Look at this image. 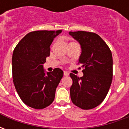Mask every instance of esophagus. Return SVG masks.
<instances>
[{"instance_id":"34e87169","label":"esophagus","mask_w":129,"mask_h":129,"mask_svg":"<svg viewBox=\"0 0 129 129\" xmlns=\"http://www.w3.org/2000/svg\"><path fill=\"white\" fill-rule=\"evenodd\" d=\"M63 75H64V76H68L69 75V73H68V72L64 71V72H63Z\"/></svg>"}]
</instances>
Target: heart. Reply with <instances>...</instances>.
<instances>
[{
	"mask_svg": "<svg viewBox=\"0 0 129 129\" xmlns=\"http://www.w3.org/2000/svg\"><path fill=\"white\" fill-rule=\"evenodd\" d=\"M74 43V42H71V43Z\"/></svg>",
	"mask_w": 129,
	"mask_h": 129,
	"instance_id": "1",
	"label": "heart"
}]
</instances>
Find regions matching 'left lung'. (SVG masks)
Segmentation results:
<instances>
[{
    "label": "left lung",
    "instance_id": "8db88e82",
    "mask_svg": "<svg viewBox=\"0 0 129 129\" xmlns=\"http://www.w3.org/2000/svg\"><path fill=\"white\" fill-rule=\"evenodd\" d=\"M69 34L81 45L79 63L84 68L81 77L70 74L73 79L70 89L71 100L82 109H92L104 101L111 86L112 53L104 41L95 33L77 31L70 32Z\"/></svg>",
    "mask_w": 129,
    "mask_h": 129
}]
</instances>
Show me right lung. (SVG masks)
<instances>
[{"label":"right lung","mask_w":129,"mask_h":129,"mask_svg":"<svg viewBox=\"0 0 129 129\" xmlns=\"http://www.w3.org/2000/svg\"><path fill=\"white\" fill-rule=\"evenodd\" d=\"M62 31L39 30L26 34L16 46L12 55L14 86L27 106L42 109L50 105L63 72L55 68L45 73L43 63L50 56V46Z\"/></svg>","instance_id":"1"}]
</instances>
